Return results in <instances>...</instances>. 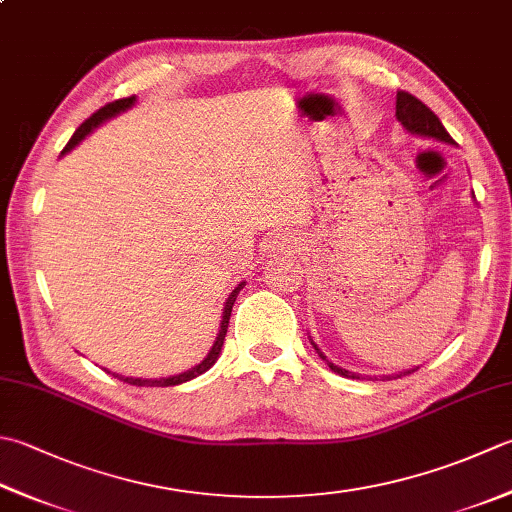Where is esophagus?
I'll return each instance as SVG.
<instances>
[{"label": "esophagus", "mask_w": 512, "mask_h": 512, "mask_svg": "<svg viewBox=\"0 0 512 512\" xmlns=\"http://www.w3.org/2000/svg\"><path fill=\"white\" fill-rule=\"evenodd\" d=\"M297 239H293V235H286V233H279L273 237V242H270V250L273 253H290V248H295Z\"/></svg>", "instance_id": "1"}]
</instances>
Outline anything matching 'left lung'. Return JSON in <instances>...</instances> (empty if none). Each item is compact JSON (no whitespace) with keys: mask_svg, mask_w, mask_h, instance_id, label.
<instances>
[{"mask_svg":"<svg viewBox=\"0 0 512 512\" xmlns=\"http://www.w3.org/2000/svg\"><path fill=\"white\" fill-rule=\"evenodd\" d=\"M395 115H397L399 122L404 124V128L410 130V133H417V135H424V137H435V139H439V142L453 144V137L448 135V130L444 128L442 122H439V117L433 113V110H430L424 102H419V99H417L415 95L406 93V90H397ZM315 350L319 353L317 346H315ZM319 357L326 359L322 353H319ZM326 362H328V359H326ZM328 366H330V370H333V373L342 375V377H350V379H359V377H362V375L350 373V370L339 368V366L330 364V362H328ZM415 370H417V368L406 370L404 375L415 373ZM390 377H393V375H386L384 379H390ZM397 377H402V375H397ZM362 379H366V377H362Z\"/></svg>","mask_w":512,"mask_h":512,"instance_id":"1","label":"left lung"}]
</instances>
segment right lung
Listing matches in <instances>:
<instances>
[{"mask_svg":"<svg viewBox=\"0 0 512 512\" xmlns=\"http://www.w3.org/2000/svg\"><path fill=\"white\" fill-rule=\"evenodd\" d=\"M135 104V95H130V97H124V99H115V102H110V104H106V106H102L99 110H95L93 115H90L86 122L79 126L75 133H73V137H70V142L66 144V148L62 150V153H68L70 148H73L75 144H79L82 142V139L90 133V130H93L95 126H99L104 122V119H108V117H113V115H117V113H122V110H126V108H130ZM244 288V284H239L233 293H230V297L226 299V306H224V319H222V328H219V335H217V339H215V344H213V348H210V353H208V357L204 359L202 364H197L195 368H190V370H186V373H182V375H175V377H166V379H135V377H122V375H115L117 379H122V382H126V384H130V386H177V384H184V382H188V379H195L197 375H202V373H206V370L213 366L215 362H217V357H219V353H222V346H224V337H226V330H228V322H230V310H233V304H235V299H237V295H239V290Z\"/></svg>","mask_w":512,"mask_h":512,"instance_id":"1","label":"right lung"}]
</instances>
